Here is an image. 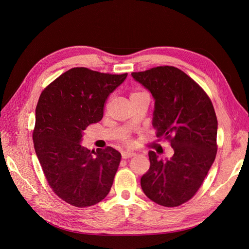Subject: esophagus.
<instances>
[{"mask_svg": "<svg viewBox=\"0 0 249 249\" xmlns=\"http://www.w3.org/2000/svg\"><path fill=\"white\" fill-rule=\"evenodd\" d=\"M122 156H123V159H127V158L135 156V154L133 152H130V150H125V152H123Z\"/></svg>", "mask_w": 249, "mask_h": 249, "instance_id": "1", "label": "esophagus"}]
</instances>
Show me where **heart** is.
Instances as JSON below:
<instances>
[{
    "instance_id": "b5f03b06",
    "label": "heart",
    "mask_w": 249,
    "mask_h": 249,
    "mask_svg": "<svg viewBox=\"0 0 249 249\" xmlns=\"http://www.w3.org/2000/svg\"><path fill=\"white\" fill-rule=\"evenodd\" d=\"M143 92H145V91H134V92H132V93H131V96L138 95V94H141V93H143Z\"/></svg>"
}]
</instances>
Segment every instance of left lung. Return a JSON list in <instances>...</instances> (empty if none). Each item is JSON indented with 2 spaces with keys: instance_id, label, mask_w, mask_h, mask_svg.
<instances>
[{
  "instance_id": "left-lung-1",
  "label": "left lung",
  "mask_w": 249,
  "mask_h": 249,
  "mask_svg": "<svg viewBox=\"0 0 249 249\" xmlns=\"http://www.w3.org/2000/svg\"><path fill=\"white\" fill-rule=\"evenodd\" d=\"M155 100L157 137L170 141L173 156L160 160L149 150L150 166L141 178L146 196L163 207H178L200 188L217 153L213 104L196 82L175 66L132 72Z\"/></svg>"
}]
</instances>
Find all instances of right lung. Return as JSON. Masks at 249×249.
Segmentation results:
<instances>
[{
    "label": "right lung",
    "mask_w": 249,
    "mask_h": 249,
    "mask_svg": "<svg viewBox=\"0 0 249 249\" xmlns=\"http://www.w3.org/2000/svg\"><path fill=\"white\" fill-rule=\"evenodd\" d=\"M126 76L73 67L39 96L35 153L52 190L71 206H93L111 189L122 155L111 146L89 150L81 141L86 127L103 118L107 97Z\"/></svg>",
    "instance_id": "obj_1"
}]
</instances>
